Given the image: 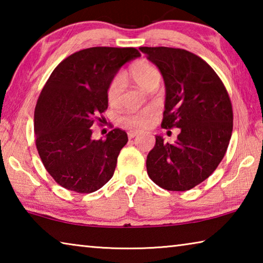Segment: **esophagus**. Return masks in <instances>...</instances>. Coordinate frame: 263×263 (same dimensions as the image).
<instances>
[{"label": "esophagus", "mask_w": 263, "mask_h": 263, "mask_svg": "<svg viewBox=\"0 0 263 263\" xmlns=\"http://www.w3.org/2000/svg\"><path fill=\"white\" fill-rule=\"evenodd\" d=\"M138 135H140V131H130V132H127V136H128V138H135L136 136H138Z\"/></svg>", "instance_id": "1"}]
</instances>
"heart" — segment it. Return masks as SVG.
<instances>
[{
  "mask_svg": "<svg viewBox=\"0 0 263 263\" xmlns=\"http://www.w3.org/2000/svg\"><path fill=\"white\" fill-rule=\"evenodd\" d=\"M127 77L133 80L138 86L149 90V89L159 86L161 81V74L160 70L151 64L147 60H138L128 67ZM123 79L119 75H116L110 80L106 86V101L109 105L116 106L119 103L121 95L123 91ZM155 116L153 109H144L136 112H127L121 117V123L128 128H145L152 124Z\"/></svg>",
  "mask_w": 263,
  "mask_h": 263,
  "instance_id": "1",
  "label": "heart"
}]
</instances>
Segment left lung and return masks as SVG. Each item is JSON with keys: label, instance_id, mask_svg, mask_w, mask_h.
<instances>
[{"label": "left lung", "instance_id": "left-lung-1", "mask_svg": "<svg viewBox=\"0 0 263 263\" xmlns=\"http://www.w3.org/2000/svg\"><path fill=\"white\" fill-rule=\"evenodd\" d=\"M166 84L161 127L181 128L177 141L155 137L147 174L169 191L193 189L224 158L232 135L233 110L224 83L206 61L183 48L140 47Z\"/></svg>", "mask_w": 263, "mask_h": 263}]
</instances>
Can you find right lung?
Returning <instances> with one entry per match:
<instances>
[{
    "instance_id": "right-lung-1",
    "label": "right lung",
    "mask_w": 263,
    "mask_h": 263,
    "mask_svg": "<svg viewBox=\"0 0 263 263\" xmlns=\"http://www.w3.org/2000/svg\"><path fill=\"white\" fill-rule=\"evenodd\" d=\"M140 52L135 47H90L62 60L43 87L34 109L35 147L44 167L62 188L90 194L115 173L127 135L114 128L92 140L91 126L108 109L106 86Z\"/></svg>"
}]
</instances>
